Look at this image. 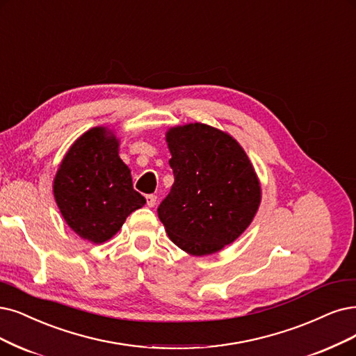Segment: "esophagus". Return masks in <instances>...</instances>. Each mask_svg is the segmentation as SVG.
<instances>
[{"label":"esophagus","instance_id":"esophagus-1","mask_svg":"<svg viewBox=\"0 0 356 356\" xmlns=\"http://www.w3.org/2000/svg\"><path fill=\"white\" fill-rule=\"evenodd\" d=\"M147 204H148V207H154L156 204V195H148L147 196Z\"/></svg>","mask_w":356,"mask_h":356}]
</instances>
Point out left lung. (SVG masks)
Instances as JSON below:
<instances>
[{
    "mask_svg": "<svg viewBox=\"0 0 356 356\" xmlns=\"http://www.w3.org/2000/svg\"><path fill=\"white\" fill-rule=\"evenodd\" d=\"M165 139L175 183L158 217L185 252H218L246 230L259 207L254 167L238 142L211 126H177Z\"/></svg>",
    "mask_w": 356,
    "mask_h": 356,
    "instance_id": "obj_1",
    "label": "left lung"
}]
</instances>
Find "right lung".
Masks as SVG:
<instances>
[{
    "instance_id": "add662e5",
    "label": "right lung",
    "mask_w": 356,
    "mask_h": 356,
    "mask_svg": "<svg viewBox=\"0 0 356 356\" xmlns=\"http://www.w3.org/2000/svg\"><path fill=\"white\" fill-rule=\"evenodd\" d=\"M54 196L70 229L92 243L113 238L147 202L134 189L118 140L105 127L88 130L72 145L54 179Z\"/></svg>"
}]
</instances>
